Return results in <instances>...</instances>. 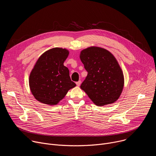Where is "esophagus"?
Wrapping results in <instances>:
<instances>
[{
	"label": "esophagus",
	"mask_w": 156,
	"mask_h": 156,
	"mask_svg": "<svg viewBox=\"0 0 156 156\" xmlns=\"http://www.w3.org/2000/svg\"><path fill=\"white\" fill-rule=\"evenodd\" d=\"M76 85L78 86H80V84H81V81L80 80V81H77L76 83Z\"/></svg>",
	"instance_id": "esophagus-1"
}]
</instances>
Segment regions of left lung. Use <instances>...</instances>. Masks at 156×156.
Returning a JSON list of instances; mask_svg holds the SVG:
<instances>
[{"label": "left lung", "instance_id": "1", "mask_svg": "<svg viewBox=\"0 0 156 156\" xmlns=\"http://www.w3.org/2000/svg\"><path fill=\"white\" fill-rule=\"evenodd\" d=\"M80 57L87 72L81 90L98 106L115 102L122 92L124 76L113 54L104 48L92 46L81 51Z\"/></svg>", "mask_w": 156, "mask_h": 156}]
</instances>
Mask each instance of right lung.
<instances>
[{"label":"right lung","instance_id":"1","mask_svg":"<svg viewBox=\"0 0 156 156\" xmlns=\"http://www.w3.org/2000/svg\"><path fill=\"white\" fill-rule=\"evenodd\" d=\"M69 51L55 48L43 53L37 60L29 78L31 91L41 103L56 105L70 89L76 86L63 63Z\"/></svg>","mask_w":156,"mask_h":156}]
</instances>
